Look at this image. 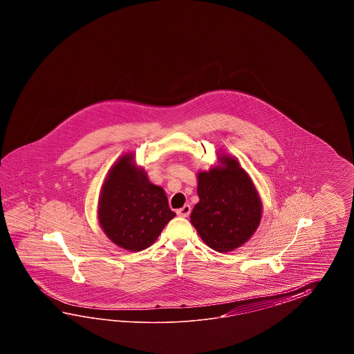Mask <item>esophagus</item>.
<instances>
[{"instance_id":"1","label":"esophagus","mask_w":354,"mask_h":354,"mask_svg":"<svg viewBox=\"0 0 354 354\" xmlns=\"http://www.w3.org/2000/svg\"><path fill=\"white\" fill-rule=\"evenodd\" d=\"M176 212H177V215H180L182 218H187L188 215L191 214V206L189 205H185L183 207H180Z\"/></svg>"}]
</instances>
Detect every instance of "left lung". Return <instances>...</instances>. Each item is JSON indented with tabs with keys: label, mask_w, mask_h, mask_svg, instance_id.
<instances>
[{
	"label": "left lung",
	"mask_w": 354,
	"mask_h": 354,
	"mask_svg": "<svg viewBox=\"0 0 354 354\" xmlns=\"http://www.w3.org/2000/svg\"><path fill=\"white\" fill-rule=\"evenodd\" d=\"M224 168L197 174L200 197L191 212V223L211 249L239 248L256 232L262 203L256 187L236 159L221 157Z\"/></svg>",
	"instance_id": "8db88e82"
}]
</instances>
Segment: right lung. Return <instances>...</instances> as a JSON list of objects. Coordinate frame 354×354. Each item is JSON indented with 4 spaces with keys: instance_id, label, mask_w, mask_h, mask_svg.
Listing matches in <instances>:
<instances>
[{
    "instance_id": "1",
    "label": "right lung",
    "mask_w": 354,
    "mask_h": 354,
    "mask_svg": "<svg viewBox=\"0 0 354 354\" xmlns=\"http://www.w3.org/2000/svg\"><path fill=\"white\" fill-rule=\"evenodd\" d=\"M125 154L111 168L98 203V220L106 235L121 248L139 252L157 241L176 216L163 188L151 185Z\"/></svg>"
}]
</instances>
